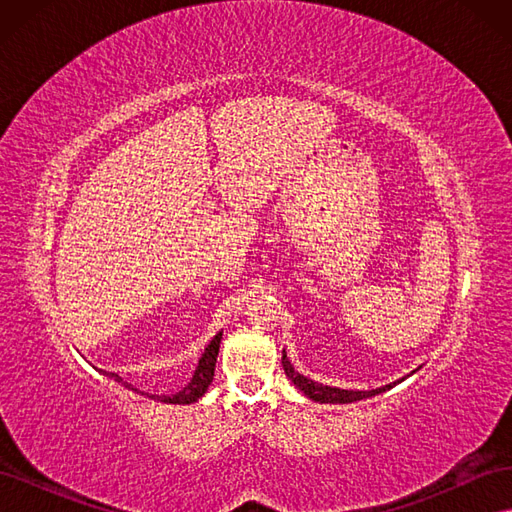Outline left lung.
Wrapping results in <instances>:
<instances>
[{
  "mask_svg": "<svg viewBox=\"0 0 512 512\" xmlns=\"http://www.w3.org/2000/svg\"><path fill=\"white\" fill-rule=\"evenodd\" d=\"M282 365H284V371L286 376L299 386V389L314 401H320V404H352V401H359V399H365V397H371V395H378V393H384L393 389V384H386V386H380V389H374V391H346V389H333V386H322L314 380H307L305 376H301L299 371H294V367L290 365V361L286 359V352L282 354ZM401 382V380H399Z\"/></svg>",
  "mask_w": 512,
  "mask_h": 512,
  "instance_id": "obj_1",
  "label": "left lung"
}]
</instances>
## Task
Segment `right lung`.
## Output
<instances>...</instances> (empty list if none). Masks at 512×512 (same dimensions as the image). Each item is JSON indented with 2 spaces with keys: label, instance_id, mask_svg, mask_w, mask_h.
<instances>
[{
  "label": "right lung",
  "instance_id": "obj_1",
  "mask_svg": "<svg viewBox=\"0 0 512 512\" xmlns=\"http://www.w3.org/2000/svg\"><path fill=\"white\" fill-rule=\"evenodd\" d=\"M220 342H222V333L215 335L211 339V344L205 348V354L200 356L198 367L194 371L192 380L183 386L181 391H177L175 395H151L153 399H160L164 404H194L196 399H200L205 395V391L209 389V384L213 380V371H215V361H218V352H220ZM117 382L130 386L128 382H123L117 374H111Z\"/></svg>",
  "mask_w": 512,
  "mask_h": 512
}]
</instances>
